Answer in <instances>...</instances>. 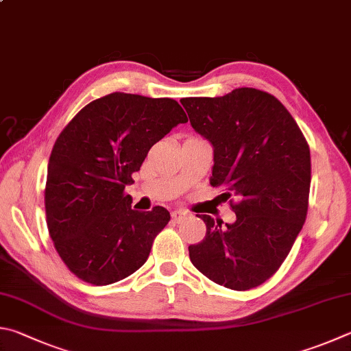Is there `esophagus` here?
I'll list each match as a JSON object with an SVG mask.
<instances>
[{
  "mask_svg": "<svg viewBox=\"0 0 351 351\" xmlns=\"http://www.w3.org/2000/svg\"><path fill=\"white\" fill-rule=\"evenodd\" d=\"M189 216H190V213L187 212V210H182V208H176V210H173V212H171V218H173L176 222L187 219Z\"/></svg>",
  "mask_w": 351,
  "mask_h": 351,
  "instance_id": "1",
  "label": "esophagus"
}]
</instances>
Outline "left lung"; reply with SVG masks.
<instances>
[{
  "instance_id": "1",
  "label": "left lung",
  "mask_w": 351,
  "mask_h": 351,
  "mask_svg": "<svg viewBox=\"0 0 351 351\" xmlns=\"http://www.w3.org/2000/svg\"><path fill=\"white\" fill-rule=\"evenodd\" d=\"M190 124L212 144L210 184L224 187L237 221L202 215L207 232L189 247L204 276L232 290H250L281 267L305 222L310 149L289 110L258 88L224 97L182 98Z\"/></svg>"
}]
</instances>
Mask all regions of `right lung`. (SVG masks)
Here are the masks:
<instances>
[{
  "label": "right lung",
  "instance_id": "1",
  "mask_svg": "<svg viewBox=\"0 0 351 351\" xmlns=\"http://www.w3.org/2000/svg\"><path fill=\"white\" fill-rule=\"evenodd\" d=\"M187 121L175 99L114 92L87 104L61 132L44 202L50 238L73 275L107 285L144 265L170 213L161 206L133 210L124 189L152 145Z\"/></svg>",
  "mask_w": 351,
  "mask_h": 351
}]
</instances>
